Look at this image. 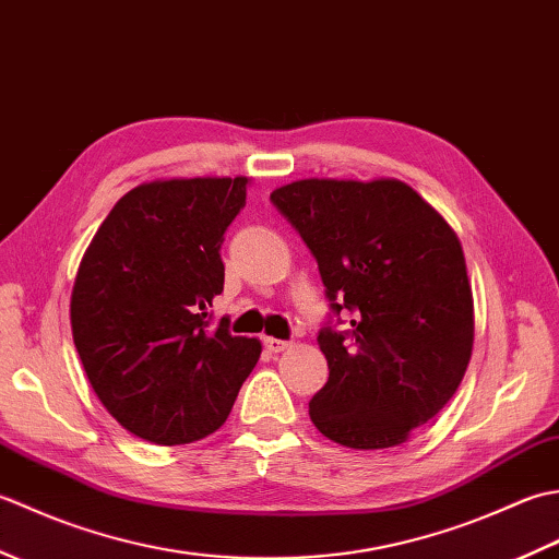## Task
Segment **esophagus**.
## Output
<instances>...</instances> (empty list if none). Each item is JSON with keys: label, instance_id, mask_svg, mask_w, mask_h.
<instances>
[{"label": "esophagus", "instance_id": "1", "mask_svg": "<svg viewBox=\"0 0 559 559\" xmlns=\"http://www.w3.org/2000/svg\"><path fill=\"white\" fill-rule=\"evenodd\" d=\"M290 346L288 341H281V338H273V336H266L264 338V348L269 350V353H281V350H286Z\"/></svg>", "mask_w": 559, "mask_h": 559}]
</instances>
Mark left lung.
<instances>
[{
	"instance_id": "1",
	"label": "left lung",
	"mask_w": 559,
	"mask_h": 559,
	"mask_svg": "<svg viewBox=\"0 0 559 559\" xmlns=\"http://www.w3.org/2000/svg\"><path fill=\"white\" fill-rule=\"evenodd\" d=\"M271 204L317 259L331 310L317 336L329 382L310 401L312 423L350 449L406 442L456 394L471 360L459 237L399 180H300Z\"/></svg>"
}]
</instances>
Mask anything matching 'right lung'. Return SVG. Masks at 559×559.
Wrapping results in <instances>:
<instances>
[{
	"label": "right lung",
	"instance_id": "right-lung-1",
	"mask_svg": "<svg viewBox=\"0 0 559 559\" xmlns=\"http://www.w3.org/2000/svg\"><path fill=\"white\" fill-rule=\"evenodd\" d=\"M247 177L146 182L127 192L81 259L71 334L88 382L124 430L153 444L216 432L261 343L211 324L221 245Z\"/></svg>",
	"mask_w": 559,
	"mask_h": 559
}]
</instances>
